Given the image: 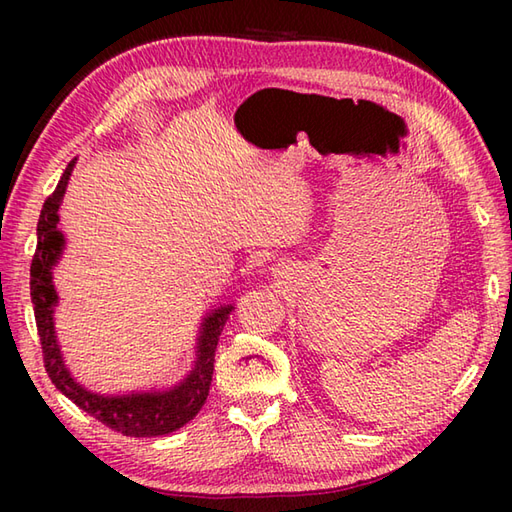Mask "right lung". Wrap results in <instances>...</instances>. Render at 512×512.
Here are the masks:
<instances>
[{
  "instance_id": "right-lung-1",
  "label": "right lung",
  "mask_w": 512,
  "mask_h": 512,
  "mask_svg": "<svg viewBox=\"0 0 512 512\" xmlns=\"http://www.w3.org/2000/svg\"><path fill=\"white\" fill-rule=\"evenodd\" d=\"M76 158L65 167L57 189L43 202V209L37 224V250L30 266V299L35 306L37 332L43 350V365L65 398H70L76 407L88 411L105 427H110L129 438H156L184 427L189 420L198 416V411L206 402L213 378L215 350L220 334L228 321V314L235 310L233 303L217 306L200 323L198 341H195V361L191 372L180 383L167 389L132 391V394L105 396L90 391L70 374L63 361L61 345L54 332V308L59 303V295L52 284V270L63 255L65 237L59 231V206L63 202L68 180L72 176Z\"/></svg>"
}]
</instances>
